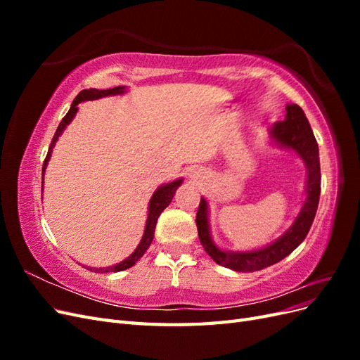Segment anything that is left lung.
Listing matches in <instances>:
<instances>
[{"mask_svg": "<svg viewBox=\"0 0 360 360\" xmlns=\"http://www.w3.org/2000/svg\"><path fill=\"white\" fill-rule=\"evenodd\" d=\"M285 110V120L274 124V127L270 129V135L281 147L296 151L304 162V165H307V201H304L299 216L290 226V230L284 236L279 237L276 242L257 250H248V252H230V250L219 249L212 242L207 201L201 198L197 212V219H195L198 228V237L205 252L219 266L236 271H255L274 266L278 261L290 255L309 233L315 213H317L321 191L319 144L315 141L308 118L304 115L302 108L292 103L287 105Z\"/></svg>", "mask_w": 360, "mask_h": 360, "instance_id": "1", "label": "left lung"}]
</instances>
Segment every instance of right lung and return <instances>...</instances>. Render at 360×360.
I'll use <instances>...</instances> for the list:
<instances>
[{"label":"right lung","mask_w":360,"mask_h":360,"mask_svg":"<svg viewBox=\"0 0 360 360\" xmlns=\"http://www.w3.org/2000/svg\"><path fill=\"white\" fill-rule=\"evenodd\" d=\"M126 86H114V89H108V90H96V89H90V90H82L78 96L75 97V101L72 102V106L69 112L64 115V118L61 120V123L58 124L57 127V132L56 135H53L52 141H51V146H49V150H48V155H46V159L45 162H43V168H41V189H43V176H45V169H46V165H48V160L51 158V153H52V148L53 146H56L58 136L63 134V130L66 129V126L72 122L75 114L78 112V103L84 102V101H94V99H101V97H105V96H115V94H122L124 93ZM183 181V179H179L176 181H171V183H167L163 184V186H160L155 193L153 197H151L150 200V204H148V217H147V224H146V230H144V236L143 238H141V242L138 245V248L134 250V254L127 257L126 259H123L122 263H118L115 266H111V267H105V269H93V267H86L90 269L91 271H102V274H108V271H122V270H126L129 267H132L136 261L144 255L146 250L148 249L150 243L153 242V237H155V230H156V224H158V217L160 216V213L167 209V207L169 205V202L172 201V197L174 193H176L177 188L180 186Z\"/></svg>","instance_id":"obj_1"}]
</instances>
